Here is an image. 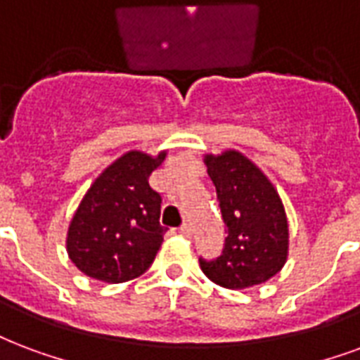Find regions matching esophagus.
<instances>
[{
    "instance_id": "obj_1",
    "label": "esophagus",
    "mask_w": 360,
    "mask_h": 360,
    "mask_svg": "<svg viewBox=\"0 0 360 360\" xmlns=\"http://www.w3.org/2000/svg\"><path fill=\"white\" fill-rule=\"evenodd\" d=\"M191 233H193V231H191V225H188V223H183V225L179 227L181 236H185V238H191Z\"/></svg>"
}]
</instances>
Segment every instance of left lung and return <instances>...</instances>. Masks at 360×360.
Segmentation results:
<instances>
[{
	"instance_id": "left-lung-1",
	"label": "left lung",
	"mask_w": 360,
	"mask_h": 360,
	"mask_svg": "<svg viewBox=\"0 0 360 360\" xmlns=\"http://www.w3.org/2000/svg\"><path fill=\"white\" fill-rule=\"evenodd\" d=\"M227 227L223 254L202 273L229 290L265 284L288 259V217L275 185L240 150L204 154Z\"/></svg>"
}]
</instances>
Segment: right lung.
<instances>
[{
  "mask_svg": "<svg viewBox=\"0 0 360 360\" xmlns=\"http://www.w3.org/2000/svg\"><path fill=\"white\" fill-rule=\"evenodd\" d=\"M166 156L127 150L87 188L66 233L68 257L84 275L120 284L153 265L167 229L160 225L162 196L148 177Z\"/></svg>",
  "mask_w": 360,
  "mask_h": 360,
  "instance_id": "obj_1",
  "label": "right lung"
}]
</instances>
